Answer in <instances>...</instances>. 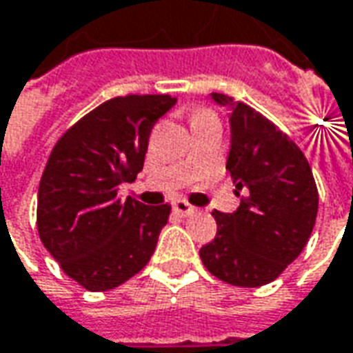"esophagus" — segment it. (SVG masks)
Instances as JSON below:
<instances>
[{
  "label": "esophagus",
  "instance_id": "esophagus-1",
  "mask_svg": "<svg viewBox=\"0 0 353 353\" xmlns=\"http://www.w3.org/2000/svg\"><path fill=\"white\" fill-rule=\"evenodd\" d=\"M172 208H174V212H176L177 216H183V218H187V216H193L194 212H196L194 206H191L189 202H185V201H174Z\"/></svg>",
  "mask_w": 353,
  "mask_h": 353
}]
</instances>
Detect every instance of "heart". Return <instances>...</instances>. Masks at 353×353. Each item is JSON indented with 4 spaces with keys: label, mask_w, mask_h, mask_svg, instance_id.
Instances as JSON below:
<instances>
[{
    "label": "heart",
    "mask_w": 353,
    "mask_h": 353,
    "mask_svg": "<svg viewBox=\"0 0 353 353\" xmlns=\"http://www.w3.org/2000/svg\"><path fill=\"white\" fill-rule=\"evenodd\" d=\"M204 114H212V112H208V110H196V114H194L193 118H196V117H204Z\"/></svg>",
    "instance_id": "obj_1"
}]
</instances>
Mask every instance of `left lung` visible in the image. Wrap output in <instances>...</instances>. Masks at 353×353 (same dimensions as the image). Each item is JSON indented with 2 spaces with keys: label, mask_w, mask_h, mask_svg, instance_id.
<instances>
[{
  "label": "left lung",
  "mask_w": 353,
  "mask_h": 353,
  "mask_svg": "<svg viewBox=\"0 0 353 353\" xmlns=\"http://www.w3.org/2000/svg\"><path fill=\"white\" fill-rule=\"evenodd\" d=\"M212 99L231 107L225 168L241 204L233 214L212 212L218 233L201 248V260L229 285L262 287L307 245L319 204L314 174L296 143L268 118L223 93Z\"/></svg>",
  "instance_id": "1"
}]
</instances>
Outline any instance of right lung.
<instances>
[{
	"label": "right lung",
	"mask_w": 353,
	"mask_h": 353,
	"mask_svg": "<svg viewBox=\"0 0 353 353\" xmlns=\"http://www.w3.org/2000/svg\"><path fill=\"white\" fill-rule=\"evenodd\" d=\"M170 95L105 101L68 128L49 154L38 189V233L61 270L91 292L122 285L147 265L170 204L118 199L143 170L152 125Z\"/></svg>",
	"instance_id": "right-lung-1"
}]
</instances>
